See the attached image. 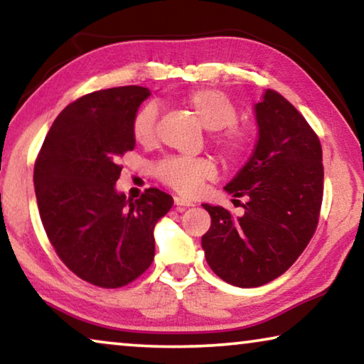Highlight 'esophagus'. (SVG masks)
<instances>
[{
  "instance_id": "obj_1",
  "label": "esophagus",
  "mask_w": 364,
  "mask_h": 364,
  "mask_svg": "<svg viewBox=\"0 0 364 364\" xmlns=\"http://www.w3.org/2000/svg\"><path fill=\"white\" fill-rule=\"evenodd\" d=\"M173 203H176L177 208H181V210L193 205V202L188 200V198H186V197H173Z\"/></svg>"
}]
</instances>
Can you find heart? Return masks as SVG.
Instances as JSON below:
<instances>
[{
	"mask_svg": "<svg viewBox=\"0 0 364 364\" xmlns=\"http://www.w3.org/2000/svg\"><path fill=\"white\" fill-rule=\"evenodd\" d=\"M182 102L191 109L207 131H215V144L228 159L240 157L248 146V132L237 126V107L225 94L215 89H197L188 92ZM157 109L146 104L137 111L132 121V136L142 146L156 141ZM215 164L210 159L168 157L157 164L156 176L177 192L193 196L202 183L215 177Z\"/></svg>",
	"mask_w": 364,
	"mask_h": 364,
	"instance_id": "obj_1",
	"label": "heart"
}]
</instances>
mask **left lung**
<instances>
[{
	"mask_svg": "<svg viewBox=\"0 0 364 364\" xmlns=\"http://www.w3.org/2000/svg\"><path fill=\"white\" fill-rule=\"evenodd\" d=\"M255 119L252 157L223 187L243 198V215L202 203L212 218L202 237L208 267L240 288L265 285L295 263L316 230L323 198L321 144L305 117L267 89Z\"/></svg>",
	"mask_w": 364,
	"mask_h": 364,
	"instance_id": "obj_1",
	"label": "left lung"
}]
</instances>
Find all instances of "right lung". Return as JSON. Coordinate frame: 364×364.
<instances>
[{"label":"right lung","mask_w":364,"mask_h":364,"mask_svg":"<svg viewBox=\"0 0 364 364\" xmlns=\"http://www.w3.org/2000/svg\"><path fill=\"white\" fill-rule=\"evenodd\" d=\"M147 87L104 89L56 117L34 164V191L49 242L69 270L92 285L124 287L151 267L154 227L173 198L147 188L126 198L116 182L136 146L132 121Z\"/></svg>","instance_id":"add662e5"}]
</instances>
